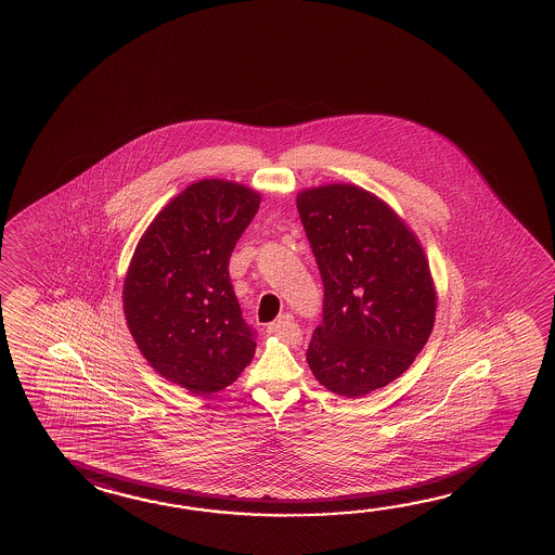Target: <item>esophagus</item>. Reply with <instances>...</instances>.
<instances>
[{"mask_svg": "<svg viewBox=\"0 0 555 555\" xmlns=\"http://www.w3.org/2000/svg\"><path fill=\"white\" fill-rule=\"evenodd\" d=\"M267 333H271V335H279V337H282V339L286 340V343L292 345V347L300 345V330H298V325L294 323V318L288 315V313H284V315H281L279 320L273 321V323H269Z\"/></svg>", "mask_w": 555, "mask_h": 555, "instance_id": "34e87169", "label": "esophagus"}]
</instances>
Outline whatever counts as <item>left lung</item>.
<instances>
[{"instance_id":"8db88e82","label":"left lung","mask_w":555,"mask_h":555,"mask_svg":"<svg viewBox=\"0 0 555 555\" xmlns=\"http://www.w3.org/2000/svg\"><path fill=\"white\" fill-rule=\"evenodd\" d=\"M296 205L323 282V320L306 360L321 386L366 396L411 366L435 325L423 247L386 203L359 186L310 189Z\"/></svg>"}]
</instances>
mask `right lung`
I'll use <instances>...</instances> for the list:
<instances>
[{"mask_svg": "<svg viewBox=\"0 0 555 555\" xmlns=\"http://www.w3.org/2000/svg\"><path fill=\"white\" fill-rule=\"evenodd\" d=\"M261 196L220 179L186 186L156 216L128 267V330L152 369L195 396L234 384L255 354L228 264Z\"/></svg>", "mask_w": 555, "mask_h": 555, "instance_id": "1", "label": "right lung"}]
</instances>
